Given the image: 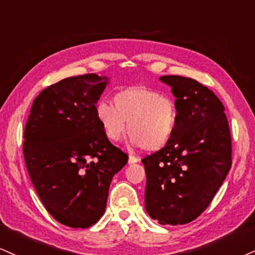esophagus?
I'll return each mask as SVG.
<instances>
[{
  "label": "esophagus",
  "instance_id": "obj_1",
  "mask_svg": "<svg viewBox=\"0 0 255 255\" xmlns=\"http://www.w3.org/2000/svg\"><path fill=\"white\" fill-rule=\"evenodd\" d=\"M137 162H139V158H138V157L133 155L128 156V164H133V163H137Z\"/></svg>",
  "mask_w": 255,
  "mask_h": 255
}]
</instances>
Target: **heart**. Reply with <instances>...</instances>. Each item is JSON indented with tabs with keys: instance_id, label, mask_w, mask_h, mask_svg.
I'll return each mask as SVG.
<instances>
[{
	"instance_id": "1",
	"label": "heart",
	"mask_w": 255,
	"mask_h": 255,
	"mask_svg": "<svg viewBox=\"0 0 255 255\" xmlns=\"http://www.w3.org/2000/svg\"><path fill=\"white\" fill-rule=\"evenodd\" d=\"M112 100L113 105L100 100L94 108L97 121L109 140H121L128 123L133 145L157 151L170 143L178 123L177 108L170 97L149 87L134 86L118 91Z\"/></svg>"
}]
</instances>
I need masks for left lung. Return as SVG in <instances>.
Instances as JSON below:
<instances>
[{"instance_id":"8db88e82","label":"left lung","mask_w":255,"mask_h":255,"mask_svg":"<svg viewBox=\"0 0 255 255\" xmlns=\"http://www.w3.org/2000/svg\"><path fill=\"white\" fill-rule=\"evenodd\" d=\"M177 108L168 145L142 159L145 209L161 225H184L214 199L232 166V139L225 106L213 91L180 75H163Z\"/></svg>"}]
</instances>
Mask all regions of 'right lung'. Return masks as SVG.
Wrapping results in <instances>:
<instances>
[{"label":"right lung","mask_w":255,"mask_h":255,"mask_svg":"<svg viewBox=\"0 0 255 255\" xmlns=\"http://www.w3.org/2000/svg\"><path fill=\"white\" fill-rule=\"evenodd\" d=\"M109 78H66L34 99L24 128L28 174L48 213L60 224L87 228L105 212L112 177L128 156L105 137L94 108Z\"/></svg>","instance_id":"add662e5"}]
</instances>
